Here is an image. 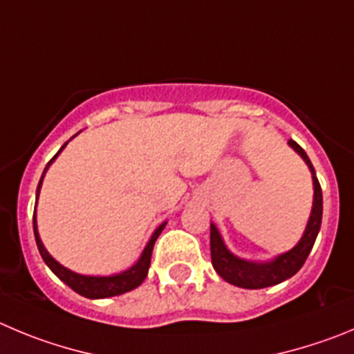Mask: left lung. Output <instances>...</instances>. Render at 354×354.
Segmentation results:
<instances>
[{
	"mask_svg": "<svg viewBox=\"0 0 354 354\" xmlns=\"http://www.w3.org/2000/svg\"><path fill=\"white\" fill-rule=\"evenodd\" d=\"M290 147L306 160L313 173V183H315V203H313L311 216L307 222L306 232H304L302 239L299 241L293 250L283 253L277 257L272 262L266 263H257V262H248V260L237 259L232 253L229 252L223 244L222 236L216 230V227L211 223V262H213L214 270L225 279L230 285H236L239 288L248 290H259L267 288V286H274L277 283H283L285 279L292 277L300 270L304 262L307 260L309 253H311L315 241L318 237L319 227H322V214H323V194L319 181L316 178V171L313 167L311 160L304 151V148L293 140L288 141Z\"/></svg>",
	"mask_w": 354,
	"mask_h": 354,
	"instance_id": "1",
	"label": "left lung"
}]
</instances>
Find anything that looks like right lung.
<instances>
[{
  "instance_id": "1",
  "label": "right lung",
  "mask_w": 354,
  "mask_h": 354,
  "mask_svg": "<svg viewBox=\"0 0 354 354\" xmlns=\"http://www.w3.org/2000/svg\"><path fill=\"white\" fill-rule=\"evenodd\" d=\"M66 145H68V141H66V143L61 147V150H59L57 153L50 158V162L47 164L45 171L48 169V166H50L52 162L55 160V157L61 153L62 148H64ZM45 171H43V174H45ZM41 181H43V176L38 183L36 196L39 194ZM164 227H166V223H162V225L155 230L153 236H151V239L148 241L147 248H145V252H143V255H141V259L138 260V263H134V266H132L129 270H124V272H120V274H115V276H82V274L71 272L69 269L62 267L61 263L55 262V260L48 255V252L45 250V246H43L41 239H39V236H38V227H36V209H35V214H32V229H35L36 244H38V250H39V255H41V259L45 260V263L50 267L52 272H54L55 276L61 279V281H64L69 288L75 290V292L80 293V295L87 297V299H106V297L122 295V293L131 292V290L138 288V286L145 281V277H147L148 269H150V260H151V252H153V244H155V241H157V237L160 236V232Z\"/></svg>"
}]
</instances>
